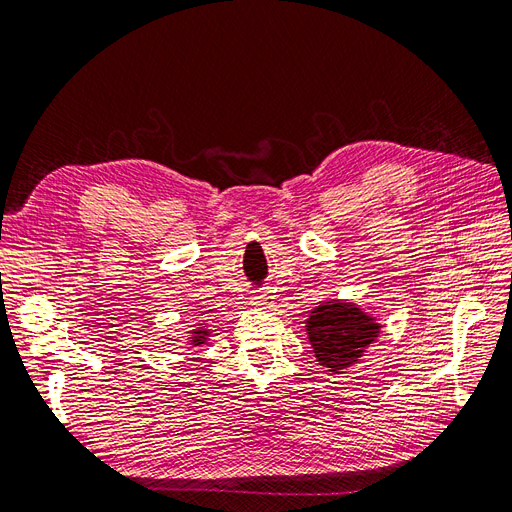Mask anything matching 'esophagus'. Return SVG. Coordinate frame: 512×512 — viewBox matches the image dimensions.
<instances>
[{
  "label": "esophagus",
  "instance_id": "obj_1",
  "mask_svg": "<svg viewBox=\"0 0 512 512\" xmlns=\"http://www.w3.org/2000/svg\"><path fill=\"white\" fill-rule=\"evenodd\" d=\"M252 305L254 307H260V309H267L273 305V297L269 292H262V294H256V297H252Z\"/></svg>",
  "mask_w": 512,
  "mask_h": 512
}]
</instances>
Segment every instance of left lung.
Masks as SVG:
<instances>
[{
  "instance_id": "left-lung-1",
  "label": "left lung",
  "mask_w": 512,
  "mask_h": 512,
  "mask_svg": "<svg viewBox=\"0 0 512 512\" xmlns=\"http://www.w3.org/2000/svg\"><path fill=\"white\" fill-rule=\"evenodd\" d=\"M380 331L378 316L348 299L320 301L305 320L309 346L327 374H344L359 363Z\"/></svg>"
}]
</instances>
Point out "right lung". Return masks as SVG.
Instances as JSON below:
<instances>
[{"mask_svg": "<svg viewBox=\"0 0 512 512\" xmlns=\"http://www.w3.org/2000/svg\"><path fill=\"white\" fill-rule=\"evenodd\" d=\"M209 339H211V329L207 324H196V327H192V331H188V335H185V342H188L192 348L209 346Z\"/></svg>", "mask_w": 512, "mask_h": 512, "instance_id": "right-lung-1", "label": "right lung"}]
</instances>
